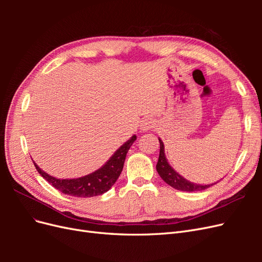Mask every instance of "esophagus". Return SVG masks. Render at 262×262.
<instances>
[{"instance_id": "1", "label": "esophagus", "mask_w": 262, "mask_h": 262, "mask_svg": "<svg viewBox=\"0 0 262 262\" xmlns=\"http://www.w3.org/2000/svg\"><path fill=\"white\" fill-rule=\"evenodd\" d=\"M155 126V122L152 118H146L145 120L142 121L141 123V126H140V130L143 131V132H146L150 129H153Z\"/></svg>"}]
</instances>
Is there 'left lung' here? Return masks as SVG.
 I'll list each match as a JSON object with an SVG mask.
<instances>
[{
	"mask_svg": "<svg viewBox=\"0 0 262 262\" xmlns=\"http://www.w3.org/2000/svg\"><path fill=\"white\" fill-rule=\"evenodd\" d=\"M158 141H160V156H158V161L156 164V170L158 172V175L161 176V178L170 187L180 190V191H188V192L201 191V190L208 189L209 187L217 184L220 181L219 180L216 182H213V184H209V185H200V184H194V182L187 180L169 165L167 158H166V155H165V146H164L163 141L160 138H158Z\"/></svg>",
	"mask_w": 262,
	"mask_h": 262,
	"instance_id": "8db88e82",
	"label": "left lung"
}]
</instances>
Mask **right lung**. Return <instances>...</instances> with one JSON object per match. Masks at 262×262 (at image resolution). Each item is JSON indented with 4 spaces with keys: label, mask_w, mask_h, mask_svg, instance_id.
Masks as SVG:
<instances>
[{
    "label": "right lung",
    "mask_w": 262,
    "mask_h": 262,
    "mask_svg": "<svg viewBox=\"0 0 262 262\" xmlns=\"http://www.w3.org/2000/svg\"><path fill=\"white\" fill-rule=\"evenodd\" d=\"M136 140L137 136L134 134L116 150L114 155L105 163V165H102L100 168L93 171L92 173L80 178L60 179L53 177L43 171L34 161L33 162L36 169L43 177V179L62 193L77 198L96 196L107 192L114 186L122 171L126 153H128L129 148Z\"/></svg>",
    "instance_id": "add662e5"
}]
</instances>
